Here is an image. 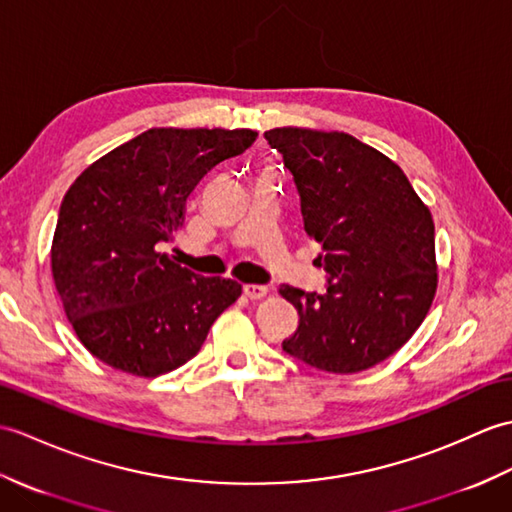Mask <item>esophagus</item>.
<instances>
[{
    "label": "esophagus",
    "mask_w": 512,
    "mask_h": 512,
    "mask_svg": "<svg viewBox=\"0 0 512 512\" xmlns=\"http://www.w3.org/2000/svg\"><path fill=\"white\" fill-rule=\"evenodd\" d=\"M244 295L250 301H259V299H264L268 295V288L266 286H257V284H248V286H244Z\"/></svg>",
    "instance_id": "1"
}]
</instances>
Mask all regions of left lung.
Returning <instances> with one entry per match:
<instances>
[{
  "label": "left lung",
  "mask_w": 512,
  "mask_h": 512,
  "mask_svg": "<svg viewBox=\"0 0 512 512\" xmlns=\"http://www.w3.org/2000/svg\"><path fill=\"white\" fill-rule=\"evenodd\" d=\"M295 178L306 235L321 244L328 292L281 286L299 312L284 352L332 374H356L405 345L438 288L433 217L405 173L343 132L264 134Z\"/></svg>",
  "instance_id": "obj_1"
}]
</instances>
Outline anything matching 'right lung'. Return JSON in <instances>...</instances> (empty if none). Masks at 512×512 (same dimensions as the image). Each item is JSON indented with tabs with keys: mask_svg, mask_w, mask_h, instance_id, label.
I'll list each match as a JSON object with an SVG mask.
<instances>
[{
	"mask_svg": "<svg viewBox=\"0 0 512 512\" xmlns=\"http://www.w3.org/2000/svg\"><path fill=\"white\" fill-rule=\"evenodd\" d=\"M255 140L253 129L154 127L72 182L54 228L52 279L92 356L154 378L200 352L242 286L195 275L160 246L182 226L193 191Z\"/></svg>",
	"mask_w": 512,
	"mask_h": 512,
	"instance_id": "1",
	"label": "right lung"
}]
</instances>
